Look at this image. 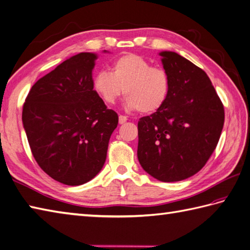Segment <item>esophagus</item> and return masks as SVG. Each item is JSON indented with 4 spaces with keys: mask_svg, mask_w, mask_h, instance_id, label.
I'll list each match as a JSON object with an SVG mask.
<instances>
[{
    "mask_svg": "<svg viewBox=\"0 0 250 250\" xmlns=\"http://www.w3.org/2000/svg\"><path fill=\"white\" fill-rule=\"evenodd\" d=\"M126 120H128V118H126L125 116H124V115H120L119 116V124L120 125H124L125 122H126Z\"/></svg>",
    "mask_w": 250,
    "mask_h": 250,
    "instance_id": "obj_1",
    "label": "esophagus"
}]
</instances>
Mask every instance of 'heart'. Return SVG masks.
Listing matches in <instances>:
<instances>
[{"label":"heart","instance_id":"obj_1","mask_svg":"<svg viewBox=\"0 0 250 250\" xmlns=\"http://www.w3.org/2000/svg\"><path fill=\"white\" fill-rule=\"evenodd\" d=\"M93 88L105 104H115L125 93L126 107L152 114L166 104L171 81L166 70L152 66L144 57L126 54L114 61L110 73L103 71L94 76Z\"/></svg>","mask_w":250,"mask_h":250}]
</instances>
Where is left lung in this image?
Wrapping results in <instances>:
<instances>
[{"instance_id": "obj_1", "label": "left lung", "mask_w": 250, "mask_h": 250, "mask_svg": "<svg viewBox=\"0 0 250 250\" xmlns=\"http://www.w3.org/2000/svg\"><path fill=\"white\" fill-rule=\"evenodd\" d=\"M171 81L166 104L137 124L142 167L164 183L198 173L218 144L224 104L207 74L176 52L160 54Z\"/></svg>"}]
</instances>
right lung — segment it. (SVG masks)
Instances as JSON below:
<instances>
[{
  "label": "right lung",
  "instance_id": "obj_1",
  "mask_svg": "<svg viewBox=\"0 0 250 250\" xmlns=\"http://www.w3.org/2000/svg\"><path fill=\"white\" fill-rule=\"evenodd\" d=\"M97 56L82 52L39 79L29 91L22 122L35 161L68 186L89 182L103 167L118 115L93 90Z\"/></svg>",
  "mask_w": 250,
  "mask_h": 250
}]
</instances>
